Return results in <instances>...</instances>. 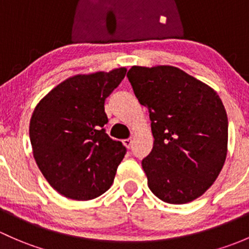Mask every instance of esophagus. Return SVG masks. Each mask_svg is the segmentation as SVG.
I'll return each mask as SVG.
<instances>
[{
	"label": "esophagus",
	"instance_id": "esophagus-1",
	"mask_svg": "<svg viewBox=\"0 0 249 249\" xmlns=\"http://www.w3.org/2000/svg\"><path fill=\"white\" fill-rule=\"evenodd\" d=\"M122 142H124V145L125 146V147H128V148L132 147V145H133V140L130 139V138H129V139H124Z\"/></svg>",
	"mask_w": 249,
	"mask_h": 249
}]
</instances>
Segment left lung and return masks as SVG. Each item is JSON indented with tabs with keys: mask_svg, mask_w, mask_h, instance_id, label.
Instances as JSON below:
<instances>
[{
	"mask_svg": "<svg viewBox=\"0 0 249 249\" xmlns=\"http://www.w3.org/2000/svg\"><path fill=\"white\" fill-rule=\"evenodd\" d=\"M127 78L150 112L153 147L142 165L148 188L168 204L201 196L224 165L228 116L213 89L173 66H133Z\"/></svg>",
	"mask_w": 249,
	"mask_h": 249,
	"instance_id": "1",
	"label": "left lung"
}]
</instances>
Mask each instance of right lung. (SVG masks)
<instances>
[{
    "label": "right lung",
    "instance_id": "obj_1",
    "mask_svg": "<svg viewBox=\"0 0 249 249\" xmlns=\"http://www.w3.org/2000/svg\"><path fill=\"white\" fill-rule=\"evenodd\" d=\"M125 71L121 67L68 78L33 111V157L50 186L66 198L91 200L106 193L114 182L127 150L106 133L104 103Z\"/></svg>",
    "mask_w": 249,
    "mask_h": 249
}]
</instances>
